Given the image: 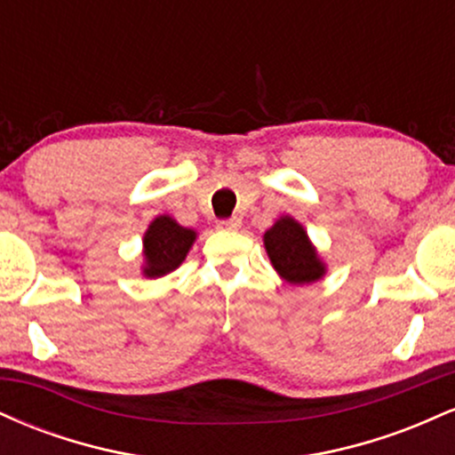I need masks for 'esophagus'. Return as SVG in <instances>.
<instances>
[{
    "label": "esophagus",
    "instance_id": "1",
    "mask_svg": "<svg viewBox=\"0 0 455 455\" xmlns=\"http://www.w3.org/2000/svg\"><path fill=\"white\" fill-rule=\"evenodd\" d=\"M239 227H242L239 218H227V220L218 222V228H222V231H237Z\"/></svg>",
    "mask_w": 455,
    "mask_h": 455
}]
</instances>
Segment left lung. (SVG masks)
Returning <instances> with one entry per match:
<instances>
[{
	"mask_svg": "<svg viewBox=\"0 0 455 455\" xmlns=\"http://www.w3.org/2000/svg\"><path fill=\"white\" fill-rule=\"evenodd\" d=\"M265 250L275 271L291 284H310L325 274V265L307 242L304 227L289 216L265 233Z\"/></svg>",
	"mask_w": 455,
	"mask_h": 455,
	"instance_id": "left-lung-1",
	"label": "left lung"
}]
</instances>
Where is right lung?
I'll use <instances>...</instances> for the list:
<instances>
[{"label":"right lung","mask_w":455,"mask_h":455,"mask_svg":"<svg viewBox=\"0 0 455 455\" xmlns=\"http://www.w3.org/2000/svg\"><path fill=\"white\" fill-rule=\"evenodd\" d=\"M196 233L190 228L180 227L173 218L160 216L149 224L148 233H145V275L149 278H160V275L169 274L177 269L181 260L186 259L188 250L195 242Z\"/></svg>","instance_id":"1"}]
</instances>
